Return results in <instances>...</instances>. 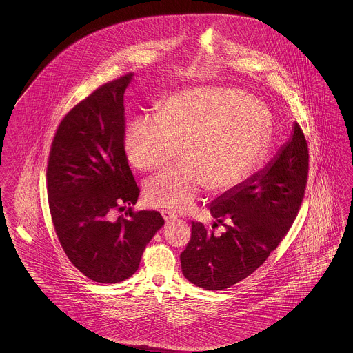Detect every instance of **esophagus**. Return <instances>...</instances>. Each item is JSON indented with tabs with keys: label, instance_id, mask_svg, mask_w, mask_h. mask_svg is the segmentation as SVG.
<instances>
[{
	"label": "esophagus",
	"instance_id": "1",
	"mask_svg": "<svg viewBox=\"0 0 353 353\" xmlns=\"http://www.w3.org/2000/svg\"><path fill=\"white\" fill-rule=\"evenodd\" d=\"M161 214H163V217H164L167 222H170V221H174V219H177V216L174 213L169 212V210H163Z\"/></svg>",
	"mask_w": 353,
	"mask_h": 353
}]
</instances>
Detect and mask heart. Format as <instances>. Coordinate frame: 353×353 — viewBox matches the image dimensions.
<instances>
[{
    "instance_id": "obj_1",
    "label": "heart",
    "mask_w": 353,
    "mask_h": 353,
    "mask_svg": "<svg viewBox=\"0 0 353 353\" xmlns=\"http://www.w3.org/2000/svg\"><path fill=\"white\" fill-rule=\"evenodd\" d=\"M269 111L246 94L201 87L173 94L159 114L137 117L124 132V151L139 170H157L181 147L184 160L145 184L153 206L190 210L202 192H232L245 184L269 152Z\"/></svg>"
}]
</instances>
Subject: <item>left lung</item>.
I'll return each instance as SVG.
<instances>
[{
	"mask_svg": "<svg viewBox=\"0 0 353 353\" xmlns=\"http://www.w3.org/2000/svg\"><path fill=\"white\" fill-rule=\"evenodd\" d=\"M308 177V145L298 123L269 164L210 203L212 229L192 222L181 252L185 278L205 290H225L252 275L288 233L301 209ZM225 226L221 236L212 229Z\"/></svg>",
	"mask_w": 353,
	"mask_h": 353,
	"instance_id": "obj_1",
	"label": "left lung"
}]
</instances>
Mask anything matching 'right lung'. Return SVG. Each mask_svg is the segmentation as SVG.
Here are the masks:
<instances>
[{
	"label": "right lung",
	"mask_w": 353,
	"mask_h": 353,
	"mask_svg": "<svg viewBox=\"0 0 353 353\" xmlns=\"http://www.w3.org/2000/svg\"><path fill=\"white\" fill-rule=\"evenodd\" d=\"M125 74L74 105L51 143L48 199L70 262L98 283H119L139 269L145 246L164 225L156 210L134 212L140 189L124 151ZM129 206L125 216L113 212Z\"/></svg>",
	"instance_id": "right-lung-1"
}]
</instances>
